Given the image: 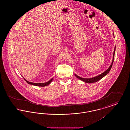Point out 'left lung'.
Listing matches in <instances>:
<instances>
[{
  "label": "left lung",
  "instance_id": "8db88e82",
  "mask_svg": "<svg viewBox=\"0 0 130 130\" xmlns=\"http://www.w3.org/2000/svg\"><path fill=\"white\" fill-rule=\"evenodd\" d=\"M115 51H116V47L115 48V50L113 52V59H112V63H111V65H110V66L109 67V68H108L106 71H105L104 72H103V73H102L101 74H99L98 76L93 77L92 78H82V77H80L79 76H78V75H77L76 74H74L75 76L78 78L79 79H80L81 80L85 82H86L88 83H94L96 82L97 81L100 80L102 78H103L104 76H105L106 74H107L108 73H109V72H110V70L111 69L113 62V60H114V56H115Z\"/></svg>",
  "mask_w": 130,
  "mask_h": 130
}]
</instances>
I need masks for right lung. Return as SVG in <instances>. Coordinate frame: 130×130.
Listing matches in <instances>:
<instances>
[{
  "label": "right lung",
  "mask_w": 130,
  "mask_h": 130,
  "mask_svg": "<svg viewBox=\"0 0 130 130\" xmlns=\"http://www.w3.org/2000/svg\"><path fill=\"white\" fill-rule=\"evenodd\" d=\"M24 80H25L26 82L29 84H31V85H35V86H37L39 87H44L48 85H49L51 83V82H52V81L53 80V78H52L50 80L47 82H45V83H33V82H29V81H28L27 80H26L25 79V78H24Z\"/></svg>",
  "instance_id": "1"
}]
</instances>
